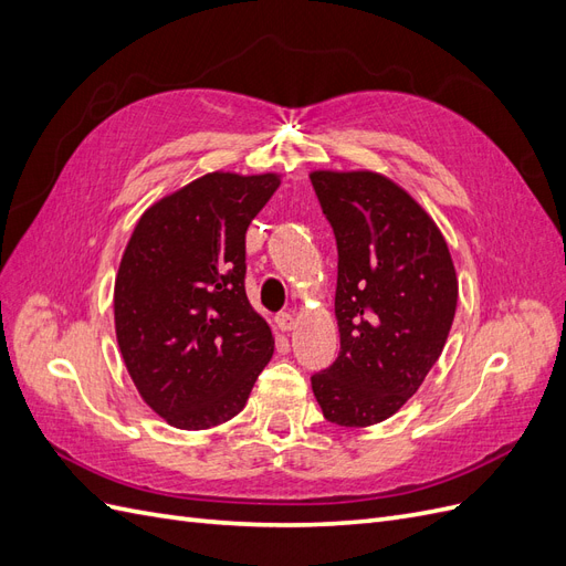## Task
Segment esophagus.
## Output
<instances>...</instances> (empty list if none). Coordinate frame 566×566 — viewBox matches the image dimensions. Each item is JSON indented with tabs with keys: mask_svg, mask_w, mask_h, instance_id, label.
<instances>
[{
	"mask_svg": "<svg viewBox=\"0 0 566 566\" xmlns=\"http://www.w3.org/2000/svg\"><path fill=\"white\" fill-rule=\"evenodd\" d=\"M276 323H279V328L283 331V333H290V331H295V314L293 312H283V314H279L276 316Z\"/></svg>",
	"mask_w": 566,
	"mask_h": 566,
	"instance_id": "1",
	"label": "esophagus"
}]
</instances>
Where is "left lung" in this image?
Masks as SVG:
<instances>
[{
  "label": "left lung",
  "instance_id": "obj_1",
  "mask_svg": "<svg viewBox=\"0 0 566 566\" xmlns=\"http://www.w3.org/2000/svg\"><path fill=\"white\" fill-rule=\"evenodd\" d=\"M337 241L339 354L312 378L325 420L368 427L413 397L447 345L458 276L422 205L373 169L310 175Z\"/></svg>",
  "mask_w": 566,
  "mask_h": 566
}]
</instances>
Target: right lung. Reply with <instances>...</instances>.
I'll list each match as a JSON object with an SVG mask.
<instances>
[{
  "label": "right lung",
  "mask_w": 566,
  "mask_h": 566,
  "mask_svg": "<svg viewBox=\"0 0 566 566\" xmlns=\"http://www.w3.org/2000/svg\"><path fill=\"white\" fill-rule=\"evenodd\" d=\"M283 175L208 172L139 217L117 266L115 337L148 408L179 430L243 410L273 356L245 295V231Z\"/></svg>",
  "instance_id": "obj_1"
}]
</instances>
